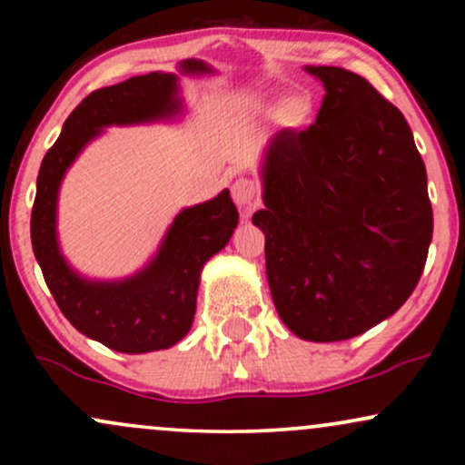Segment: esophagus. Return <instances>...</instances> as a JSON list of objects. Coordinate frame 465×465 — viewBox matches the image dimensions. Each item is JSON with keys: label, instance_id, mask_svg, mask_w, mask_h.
I'll list each match as a JSON object with an SVG mask.
<instances>
[{"label": "esophagus", "instance_id": "1", "mask_svg": "<svg viewBox=\"0 0 465 465\" xmlns=\"http://www.w3.org/2000/svg\"><path fill=\"white\" fill-rule=\"evenodd\" d=\"M232 196H233V201H236V205L242 207V210L249 214V212L253 210V207H258V203H260L258 181H253L249 177L236 179L232 185Z\"/></svg>", "mask_w": 465, "mask_h": 465}]
</instances>
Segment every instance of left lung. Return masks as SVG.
I'll return each instance as SVG.
<instances>
[{
  "instance_id": "obj_1",
  "label": "left lung",
  "mask_w": 465,
  "mask_h": 465,
  "mask_svg": "<svg viewBox=\"0 0 465 465\" xmlns=\"http://www.w3.org/2000/svg\"><path fill=\"white\" fill-rule=\"evenodd\" d=\"M323 83L317 120L275 133L264 157L266 280L282 322L332 343L409 300L433 238L426 168L407 120L359 74L306 67Z\"/></svg>"
}]
</instances>
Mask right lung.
I'll use <instances>...</instances> for the list:
<instances>
[{
    "label": "right lung",
    "instance_id": "right-lung-1",
    "mask_svg": "<svg viewBox=\"0 0 465 465\" xmlns=\"http://www.w3.org/2000/svg\"><path fill=\"white\" fill-rule=\"evenodd\" d=\"M181 72H210L205 63H181ZM181 109L174 74L151 72L92 92L69 114L36 177L30 236L35 258L67 322L89 339L124 354L165 350L190 332L203 264L238 225L229 190L174 218L146 269L129 280L92 282L65 262L56 240V199L67 168L104 126L162 120Z\"/></svg>",
    "mask_w": 465,
    "mask_h": 465
}]
</instances>
